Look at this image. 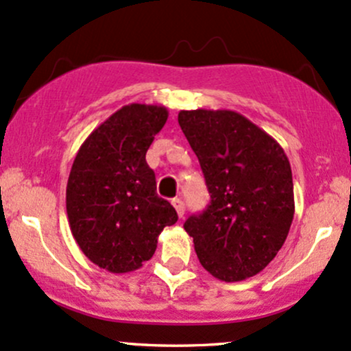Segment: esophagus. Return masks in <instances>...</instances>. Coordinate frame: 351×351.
<instances>
[{"label":"esophagus","instance_id":"obj_1","mask_svg":"<svg viewBox=\"0 0 351 351\" xmlns=\"http://www.w3.org/2000/svg\"><path fill=\"white\" fill-rule=\"evenodd\" d=\"M172 206L176 207L177 216L182 217V216H184V213H186V206H184V202L180 201V199H172Z\"/></svg>","mask_w":351,"mask_h":351}]
</instances>
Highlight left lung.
<instances>
[{
	"instance_id": "left-lung-1",
	"label": "left lung",
	"mask_w": 351,
	"mask_h": 351,
	"mask_svg": "<svg viewBox=\"0 0 351 351\" xmlns=\"http://www.w3.org/2000/svg\"><path fill=\"white\" fill-rule=\"evenodd\" d=\"M209 206L184 222L202 267L221 281L254 276L285 244L293 216L291 165L282 147L232 110H180Z\"/></svg>"
}]
</instances>
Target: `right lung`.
<instances>
[{"mask_svg": "<svg viewBox=\"0 0 351 351\" xmlns=\"http://www.w3.org/2000/svg\"><path fill=\"white\" fill-rule=\"evenodd\" d=\"M160 105L130 104L86 137L66 184L71 234L93 265L130 273L154 256L157 237L177 222L171 202L157 195L145 154L167 122Z\"/></svg>", "mask_w": 351, "mask_h": 351, "instance_id": "add662e5", "label": "right lung"}]
</instances>
